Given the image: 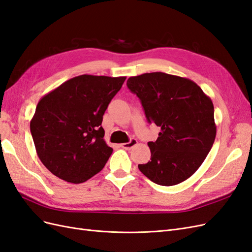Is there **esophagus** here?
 Returning a JSON list of instances; mask_svg holds the SVG:
<instances>
[{"mask_svg":"<svg viewBox=\"0 0 252 252\" xmlns=\"http://www.w3.org/2000/svg\"><path fill=\"white\" fill-rule=\"evenodd\" d=\"M136 145H138V141H136L135 139H131L128 143H123V144H122L121 146H122V148L128 150V149L133 148L134 146H136Z\"/></svg>","mask_w":252,"mask_h":252,"instance_id":"1","label":"esophagus"}]
</instances>
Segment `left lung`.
Returning <instances> with one entry per match:
<instances>
[{"instance_id": "1", "label": "left lung", "mask_w": 252, "mask_h": 252, "mask_svg": "<svg viewBox=\"0 0 252 252\" xmlns=\"http://www.w3.org/2000/svg\"><path fill=\"white\" fill-rule=\"evenodd\" d=\"M149 123L161 128L149 142L151 158L140 171L158 185L173 186L200 168L217 134L211 98L193 81L164 72L129 78Z\"/></svg>"}]
</instances>
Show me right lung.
<instances>
[{
  "mask_svg": "<svg viewBox=\"0 0 252 252\" xmlns=\"http://www.w3.org/2000/svg\"><path fill=\"white\" fill-rule=\"evenodd\" d=\"M126 77L82 74L45 94L30 121L39 158L66 182L80 184L100 172L112 154L103 116Z\"/></svg>",
  "mask_w": 252,
  "mask_h": 252,
  "instance_id": "obj_1",
  "label": "right lung"
}]
</instances>
